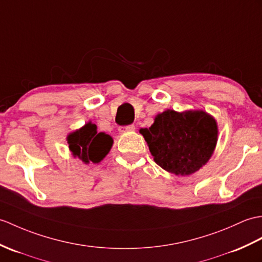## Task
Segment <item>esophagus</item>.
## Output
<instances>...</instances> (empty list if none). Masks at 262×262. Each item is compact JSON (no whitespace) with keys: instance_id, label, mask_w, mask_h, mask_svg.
Instances as JSON below:
<instances>
[{"instance_id":"34e87169","label":"esophagus","mask_w":262,"mask_h":262,"mask_svg":"<svg viewBox=\"0 0 262 262\" xmlns=\"http://www.w3.org/2000/svg\"><path fill=\"white\" fill-rule=\"evenodd\" d=\"M134 129H135V126H134V125H128V126L120 127L119 132L120 133H125V132H130V130H134Z\"/></svg>"}]
</instances>
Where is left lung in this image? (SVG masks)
Instances as JSON below:
<instances>
[{"mask_svg": "<svg viewBox=\"0 0 262 262\" xmlns=\"http://www.w3.org/2000/svg\"><path fill=\"white\" fill-rule=\"evenodd\" d=\"M139 133L148 145L154 161L175 175H191L205 165L217 142L215 119L203 111L159 114L149 128Z\"/></svg>", "mask_w": 262, "mask_h": 262, "instance_id": "8db88e82", "label": "left lung"}]
</instances>
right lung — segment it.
<instances>
[{
  "instance_id": "obj_1",
  "label": "right lung",
  "mask_w": 262,
  "mask_h": 262,
  "mask_svg": "<svg viewBox=\"0 0 262 262\" xmlns=\"http://www.w3.org/2000/svg\"><path fill=\"white\" fill-rule=\"evenodd\" d=\"M69 149L84 164L99 163L109 153L113 146V138L106 133L97 132V126L88 123L67 136Z\"/></svg>"
}]
</instances>
